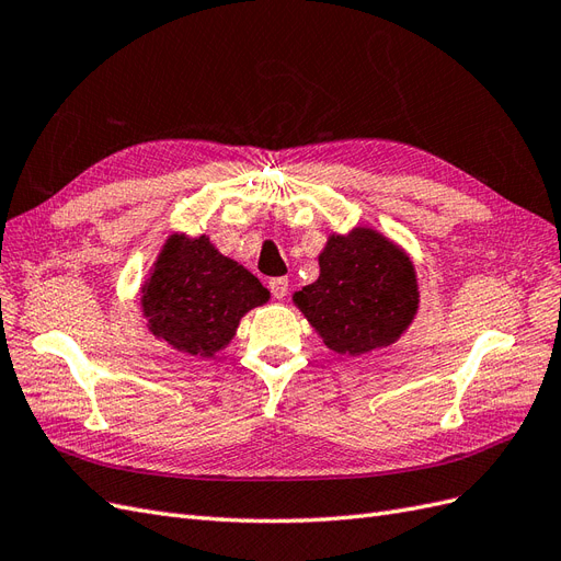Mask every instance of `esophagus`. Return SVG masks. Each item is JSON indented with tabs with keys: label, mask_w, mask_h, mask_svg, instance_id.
<instances>
[{
	"label": "esophagus",
	"mask_w": 561,
	"mask_h": 561,
	"mask_svg": "<svg viewBox=\"0 0 561 561\" xmlns=\"http://www.w3.org/2000/svg\"><path fill=\"white\" fill-rule=\"evenodd\" d=\"M268 287H271V295H274L276 299H283V297H287V290H290V283L280 276V278H271Z\"/></svg>",
	"instance_id": "34e87169"
}]
</instances>
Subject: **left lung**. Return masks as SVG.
<instances>
[{"mask_svg":"<svg viewBox=\"0 0 561 561\" xmlns=\"http://www.w3.org/2000/svg\"><path fill=\"white\" fill-rule=\"evenodd\" d=\"M320 276L295 304L336 353L360 355L393 344L410 325L419 293L412 262L381 233L353 229L320 252Z\"/></svg>","mask_w":561,"mask_h":561,"instance_id":"obj_1","label":"left lung"}]
</instances>
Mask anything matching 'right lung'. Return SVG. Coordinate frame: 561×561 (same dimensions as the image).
<instances>
[{
  "label": "right lung",
  "mask_w": 561,
  "mask_h": 561,
  "mask_svg": "<svg viewBox=\"0 0 561 561\" xmlns=\"http://www.w3.org/2000/svg\"><path fill=\"white\" fill-rule=\"evenodd\" d=\"M266 301V287L248 268L219 254L206 236L168 239L142 290L151 332L201 358L225 348L243 313Z\"/></svg>",
  "instance_id": "right-lung-1"
}]
</instances>
